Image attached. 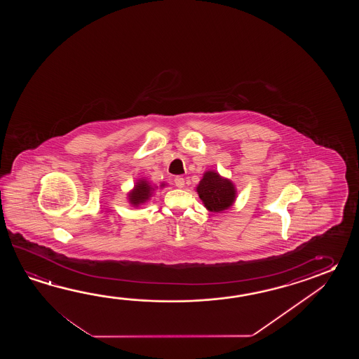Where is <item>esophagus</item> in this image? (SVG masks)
I'll list each match as a JSON object with an SVG mask.
<instances>
[{
  "instance_id": "obj_1",
  "label": "esophagus",
  "mask_w": 359,
  "mask_h": 359,
  "mask_svg": "<svg viewBox=\"0 0 359 359\" xmlns=\"http://www.w3.org/2000/svg\"><path fill=\"white\" fill-rule=\"evenodd\" d=\"M175 184H176L178 189H182L183 186H184V180H183L182 177L177 176L175 178Z\"/></svg>"
}]
</instances>
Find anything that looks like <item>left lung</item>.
Returning a JSON list of instances; mask_svg holds the SVG:
<instances>
[{
  "instance_id": "left-lung-1",
  "label": "left lung",
  "mask_w": 359,
  "mask_h": 359,
  "mask_svg": "<svg viewBox=\"0 0 359 359\" xmlns=\"http://www.w3.org/2000/svg\"><path fill=\"white\" fill-rule=\"evenodd\" d=\"M196 191L206 209L217 213L229 209L236 198V190L232 182L212 170L206 172Z\"/></svg>"
}]
</instances>
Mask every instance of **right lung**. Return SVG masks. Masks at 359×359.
<instances>
[{
  "label": "right lung",
  "mask_w": 359,
  "mask_h": 359,
  "mask_svg": "<svg viewBox=\"0 0 359 359\" xmlns=\"http://www.w3.org/2000/svg\"><path fill=\"white\" fill-rule=\"evenodd\" d=\"M151 191H153V187L149 184V182L140 181L130 194V204L136 206L144 204L146 200H149V198H150Z\"/></svg>",
  "instance_id": "add662e5"
}]
</instances>
